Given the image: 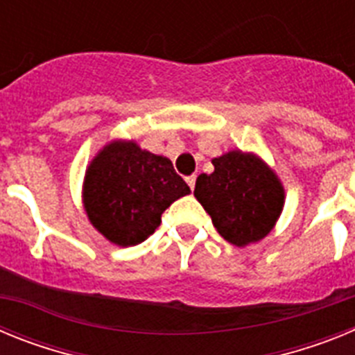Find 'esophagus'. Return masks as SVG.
Masks as SVG:
<instances>
[{
	"mask_svg": "<svg viewBox=\"0 0 355 355\" xmlns=\"http://www.w3.org/2000/svg\"><path fill=\"white\" fill-rule=\"evenodd\" d=\"M196 180H197V175H196V174L188 175V178H187V183H188V187L192 188V190H193V188H196Z\"/></svg>",
	"mask_w": 355,
	"mask_h": 355,
	"instance_id": "1",
	"label": "esophagus"
}]
</instances>
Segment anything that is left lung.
Listing matches in <instances>:
<instances>
[{
	"mask_svg": "<svg viewBox=\"0 0 355 355\" xmlns=\"http://www.w3.org/2000/svg\"><path fill=\"white\" fill-rule=\"evenodd\" d=\"M215 171L200 174L193 196L224 240L247 247L263 240L284 208V187L274 168L254 153L233 149L211 159Z\"/></svg>",
	"mask_w": 355,
	"mask_h": 355,
	"instance_id": "left-lung-1",
	"label": "left lung"
}]
</instances>
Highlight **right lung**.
<instances>
[{"instance_id": "obj_1", "label": "right lung", "mask_w": 355, "mask_h": 355, "mask_svg": "<svg viewBox=\"0 0 355 355\" xmlns=\"http://www.w3.org/2000/svg\"><path fill=\"white\" fill-rule=\"evenodd\" d=\"M188 193L190 187L167 156L115 139L89 163L81 200L97 233L114 245L133 247L155 233L163 211Z\"/></svg>"}]
</instances>
